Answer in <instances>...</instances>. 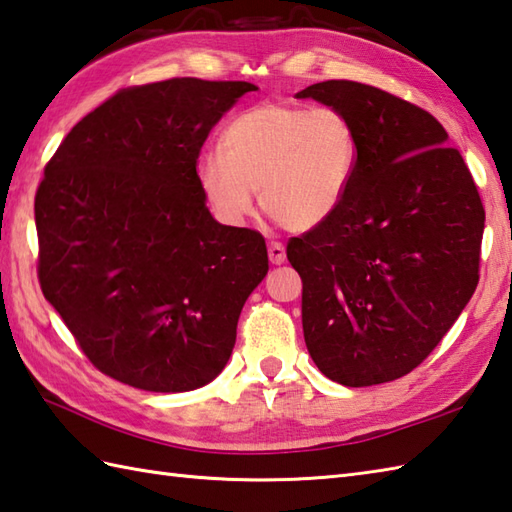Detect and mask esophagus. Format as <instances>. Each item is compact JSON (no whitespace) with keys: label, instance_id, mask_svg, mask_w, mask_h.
<instances>
[{"label":"esophagus","instance_id":"esophagus-1","mask_svg":"<svg viewBox=\"0 0 512 512\" xmlns=\"http://www.w3.org/2000/svg\"><path fill=\"white\" fill-rule=\"evenodd\" d=\"M268 259H270V264H275V266L284 264L286 262V246L281 242H270L268 244Z\"/></svg>","mask_w":512,"mask_h":512}]
</instances>
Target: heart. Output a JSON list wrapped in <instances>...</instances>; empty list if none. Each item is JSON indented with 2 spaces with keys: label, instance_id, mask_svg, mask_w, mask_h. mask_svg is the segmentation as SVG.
Returning <instances> with one entry per match:
<instances>
[{
  "label": "heart",
  "instance_id": "heart-1",
  "mask_svg": "<svg viewBox=\"0 0 512 512\" xmlns=\"http://www.w3.org/2000/svg\"><path fill=\"white\" fill-rule=\"evenodd\" d=\"M358 162L350 118L334 107L268 101L237 114L222 134V151L198 165V182L213 213L242 224L262 209L290 231H310L339 213Z\"/></svg>",
  "mask_w": 512,
  "mask_h": 512
}]
</instances>
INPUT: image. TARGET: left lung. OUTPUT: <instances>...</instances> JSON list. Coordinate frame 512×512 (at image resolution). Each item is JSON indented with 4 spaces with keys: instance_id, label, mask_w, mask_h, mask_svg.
Listing matches in <instances>:
<instances>
[{
    "instance_id": "8db88e82",
    "label": "left lung",
    "mask_w": 512,
    "mask_h": 512,
    "mask_svg": "<svg viewBox=\"0 0 512 512\" xmlns=\"http://www.w3.org/2000/svg\"><path fill=\"white\" fill-rule=\"evenodd\" d=\"M350 118L358 162L332 220L288 242L301 321L321 372L345 387L396 380L449 332L480 281L484 206L444 127L356 81L301 90Z\"/></svg>"
}]
</instances>
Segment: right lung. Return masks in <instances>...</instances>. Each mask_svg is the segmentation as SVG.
Returning a JSON list of instances; mask_svg holds the SVG:
<instances>
[{"instance_id": "1", "label": "right lung", "mask_w": 512, "mask_h": 512, "mask_svg": "<svg viewBox=\"0 0 512 512\" xmlns=\"http://www.w3.org/2000/svg\"><path fill=\"white\" fill-rule=\"evenodd\" d=\"M255 90L191 76L118 90L43 169L41 292L110 378L178 394L231 358L268 250L253 228L213 220L195 167L213 125Z\"/></svg>"}]
</instances>
